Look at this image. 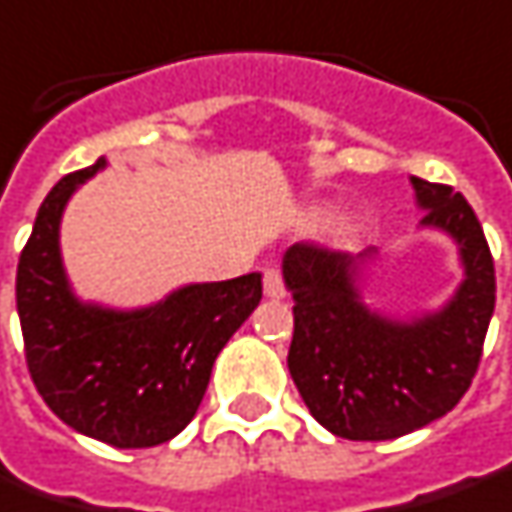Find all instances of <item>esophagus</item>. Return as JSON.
I'll list each match as a JSON object with an SVG mask.
<instances>
[{
	"label": "esophagus",
	"mask_w": 512,
	"mask_h": 512,
	"mask_svg": "<svg viewBox=\"0 0 512 512\" xmlns=\"http://www.w3.org/2000/svg\"><path fill=\"white\" fill-rule=\"evenodd\" d=\"M263 291H266V297H272V300H280V297H286V283H283V274L280 269H266L263 272Z\"/></svg>",
	"instance_id": "obj_1"
}]
</instances>
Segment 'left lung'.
<instances>
[{
  "instance_id": "1",
  "label": "left lung",
  "mask_w": 512,
  "mask_h": 512,
  "mask_svg": "<svg viewBox=\"0 0 512 512\" xmlns=\"http://www.w3.org/2000/svg\"><path fill=\"white\" fill-rule=\"evenodd\" d=\"M422 226L459 246L465 280L439 311L394 320L362 303L360 255L294 243L283 280L294 297L289 371L311 416L334 436L382 442L431 425L465 397L496 306V269L482 223L453 186L411 178Z\"/></svg>"
}]
</instances>
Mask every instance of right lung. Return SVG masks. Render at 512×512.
<instances>
[{
	"label": "right lung",
	"mask_w": 512,
	"mask_h": 512,
	"mask_svg": "<svg viewBox=\"0 0 512 512\" xmlns=\"http://www.w3.org/2000/svg\"><path fill=\"white\" fill-rule=\"evenodd\" d=\"M47 192L16 269L27 368L47 408L73 431L113 448H152L184 431L215 357L263 297L260 274L189 283L147 309L81 303L70 289L59 226L70 195L98 169Z\"/></svg>",
	"instance_id": "1"
}]
</instances>
